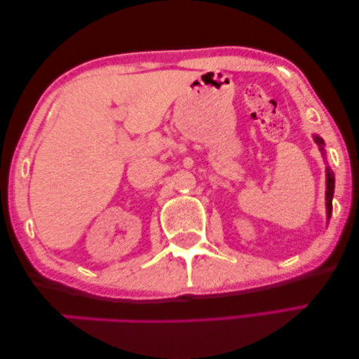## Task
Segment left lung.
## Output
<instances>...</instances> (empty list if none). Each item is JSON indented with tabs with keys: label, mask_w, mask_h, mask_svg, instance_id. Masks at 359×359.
<instances>
[{
	"label": "left lung",
	"mask_w": 359,
	"mask_h": 359,
	"mask_svg": "<svg viewBox=\"0 0 359 359\" xmlns=\"http://www.w3.org/2000/svg\"><path fill=\"white\" fill-rule=\"evenodd\" d=\"M313 140H315V143L318 144L323 157H325V141H323V138L318 137V135H313ZM334 184H336V180H334L332 170L326 167V216H327V222H329V218H331V213H332Z\"/></svg>",
	"instance_id": "1"
}]
</instances>
